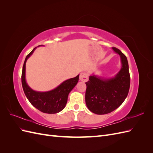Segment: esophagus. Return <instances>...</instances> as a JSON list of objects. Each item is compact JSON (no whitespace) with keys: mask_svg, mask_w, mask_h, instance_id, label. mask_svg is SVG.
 <instances>
[{"mask_svg":"<svg viewBox=\"0 0 153 153\" xmlns=\"http://www.w3.org/2000/svg\"><path fill=\"white\" fill-rule=\"evenodd\" d=\"M80 80L82 82H87L88 80V75L85 72H82L80 74Z\"/></svg>","mask_w":153,"mask_h":153,"instance_id":"34e87169","label":"esophagus"}]
</instances>
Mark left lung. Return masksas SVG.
<instances>
[{"label": "left lung", "mask_w": 153, "mask_h": 153, "mask_svg": "<svg viewBox=\"0 0 153 153\" xmlns=\"http://www.w3.org/2000/svg\"><path fill=\"white\" fill-rule=\"evenodd\" d=\"M121 57L122 66L114 77L105 78L95 75L85 82V103L91 112L103 115L112 112L124 102L130 86V76L126 57L117 48H112Z\"/></svg>", "instance_id": "left-lung-1"}]
</instances>
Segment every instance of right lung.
Segmentation results:
<instances>
[{
    "instance_id": "obj_1",
    "label": "right lung",
    "mask_w": 153,
    "mask_h": 153,
    "mask_svg": "<svg viewBox=\"0 0 153 153\" xmlns=\"http://www.w3.org/2000/svg\"><path fill=\"white\" fill-rule=\"evenodd\" d=\"M36 48V47L27 55L23 66L22 73L23 89L27 98L35 108L43 113L56 114L61 112L66 106L68 95L77 84L79 79V75L76 77L64 81L56 88L50 91L39 92L32 89L27 84L25 80V64L27 60L33 53Z\"/></svg>"
}]
</instances>
